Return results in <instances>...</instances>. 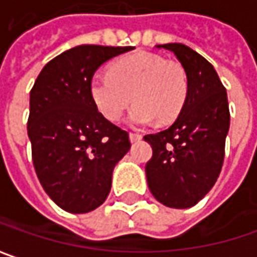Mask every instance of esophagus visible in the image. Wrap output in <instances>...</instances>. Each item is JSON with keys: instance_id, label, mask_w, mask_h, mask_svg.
<instances>
[{"instance_id": "34e87169", "label": "esophagus", "mask_w": 257, "mask_h": 257, "mask_svg": "<svg viewBox=\"0 0 257 257\" xmlns=\"http://www.w3.org/2000/svg\"><path fill=\"white\" fill-rule=\"evenodd\" d=\"M129 140H131V142H137V141L142 140V135H141V134H134V132H131V134H129Z\"/></svg>"}]
</instances>
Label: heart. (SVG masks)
Here are the masks:
<instances>
[{
    "mask_svg": "<svg viewBox=\"0 0 257 257\" xmlns=\"http://www.w3.org/2000/svg\"><path fill=\"white\" fill-rule=\"evenodd\" d=\"M89 92L97 110L110 122H117L134 102L131 125L145 126L155 119L168 123L184 107L188 77L181 63L138 51L112 63L109 73H95Z\"/></svg>",
    "mask_w": 257,
    "mask_h": 257,
    "instance_id": "1",
    "label": "heart"
}]
</instances>
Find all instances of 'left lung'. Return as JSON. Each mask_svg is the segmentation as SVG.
<instances>
[{
  "instance_id": "1",
  "label": "left lung",
  "mask_w": 257,
  "mask_h": 257,
  "mask_svg": "<svg viewBox=\"0 0 257 257\" xmlns=\"http://www.w3.org/2000/svg\"><path fill=\"white\" fill-rule=\"evenodd\" d=\"M173 51L188 77V95L168 129L145 135L152 157L145 165L152 195L164 206H195L216 184L230 126L226 87L214 67L180 43L157 46Z\"/></svg>"
}]
</instances>
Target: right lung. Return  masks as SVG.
<instances>
[{
    "label": "right lung",
    "instance_id": "obj_1",
    "mask_svg": "<svg viewBox=\"0 0 257 257\" xmlns=\"http://www.w3.org/2000/svg\"><path fill=\"white\" fill-rule=\"evenodd\" d=\"M132 50L83 44L47 63L30 92L27 131L40 184L57 206L89 213L107 198L129 135L95 106L89 84L109 59Z\"/></svg>",
    "mask_w": 257,
    "mask_h": 257
}]
</instances>
